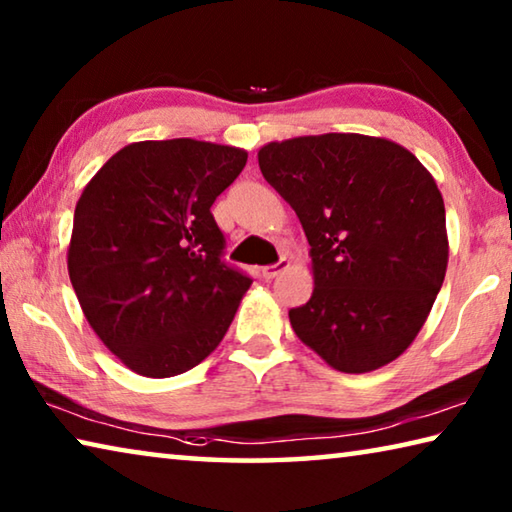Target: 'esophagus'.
I'll return each instance as SVG.
<instances>
[{"label": "esophagus", "mask_w": 512, "mask_h": 512, "mask_svg": "<svg viewBox=\"0 0 512 512\" xmlns=\"http://www.w3.org/2000/svg\"><path fill=\"white\" fill-rule=\"evenodd\" d=\"M289 266H291L289 259H287V257H282L280 262H277V264H273V266H264V268H262V275L266 277V280H273L275 275H280L282 271H287Z\"/></svg>", "instance_id": "esophagus-1"}]
</instances>
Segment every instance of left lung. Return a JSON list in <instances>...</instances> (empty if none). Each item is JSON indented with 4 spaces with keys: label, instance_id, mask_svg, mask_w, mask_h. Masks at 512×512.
I'll return each mask as SVG.
<instances>
[{
    "label": "left lung",
    "instance_id": "8db88e82",
    "mask_svg": "<svg viewBox=\"0 0 512 512\" xmlns=\"http://www.w3.org/2000/svg\"><path fill=\"white\" fill-rule=\"evenodd\" d=\"M259 169L309 241L314 293L289 311L298 339L350 375L395 361L443 287V194L415 155L386 137L302 135L268 142Z\"/></svg>",
    "mask_w": 512,
    "mask_h": 512
}]
</instances>
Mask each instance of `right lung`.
Masks as SVG:
<instances>
[{"label": "right lung", "instance_id": "right-lung-1", "mask_svg": "<svg viewBox=\"0 0 512 512\" xmlns=\"http://www.w3.org/2000/svg\"><path fill=\"white\" fill-rule=\"evenodd\" d=\"M246 160L237 146L192 137L133 142L85 185L69 280L90 327L137 375H183L210 357L253 284L221 262L210 212Z\"/></svg>", "mask_w": 512, "mask_h": 512}]
</instances>
